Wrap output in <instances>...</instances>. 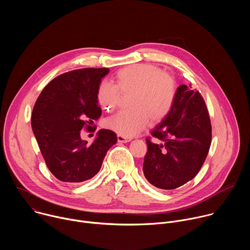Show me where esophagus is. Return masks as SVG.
Returning <instances> with one entry per match:
<instances>
[{
  "label": "esophagus",
  "instance_id": "obj_1",
  "mask_svg": "<svg viewBox=\"0 0 250 250\" xmlns=\"http://www.w3.org/2000/svg\"><path fill=\"white\" fill-rule=\"evenodd\" d=\"M131 140V138L129 137H125V136H123V135H118V141L121 142V144H126V142H129Z\"/></svg>",
  "mask_w": 250,
  "mask_h": 250
}]
</instances>
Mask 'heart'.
Returning <instances> with one entry per match:
<instances>
[{"instance_id": "obj_1", "label": "heart", "mask_w": 250, "mask_h": 250, "mask_svg": "<svg viewBox=\"0 0 250 250\" xmlns=\"http://www.w3.org/2000/svg\"><path fill=\"white\" fill-rule=\"evenodd\" d=\"M115 83L103 82L98 88V101L105 111L118 104L121 93L128 94L130 109L120 111L106 119L104 127L131 137L149 123H160L170 113L175 102L177 86L174 78L149 64H134L121 69Z\"/></svg>"}]
</instances>
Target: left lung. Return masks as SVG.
<instances>
[{
  "label": "left lung",
  "mask_w": 250,
  "mask_h": 250,
  "mask_svg": "<svg viewBox=\"0 0 250 250\" xmlns=\"http://www.w3.org/2000/svg\"><path fill=\"white\" fill-rule=\"evenodd\" d=\"M161 144L147 138L144 174L153 186L172 190L191 181L208 155L211 141L210 120L198 91L177 88L170 113L151 130Z\"/></svg>",
  "instance_id": "1"
}]
</instances>
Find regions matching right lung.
<instances>
[{
	"label": "right lung",
	"mask_w": 250,
	"mask_h": 250,
	"mask_svg": "<svg viewBox=\"0 0 250 250\" xmlns=\"http://www.w3.org/2000/svg\"><path fill=\"white\" fill-rule=\"evenodd\" d=\"M109 68H84L54 78L39 96L32 110L31 127L47 168L58 180L79 183L101 169L117 144L110 129H100L92 144L81 138L102 114L98 88Z\"/></svg>",
	"instance_id": "add662e5"
}]
</instances>
